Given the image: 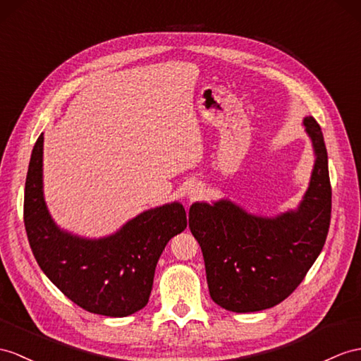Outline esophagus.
I'll list each match as a JSON object with an SVG mask.
<instances>
[{
	"label": "esophagus",
	"instance_id": "esophagus-1",
	"mask_svg": "<svg viewBox=\"0 0 361 361\" xmlns=\"http://www.w3.org/2000/svg\"><path fill=\"white\" fill-rule=\"evenodd\" d=\"M202 192H204V188H202L199 183H195V185H191L188 190H187V197L190 200H196L202 196Z\"/></svg>",
	"mask_w": 361,
	"mask_h": 361
}]
</instances>
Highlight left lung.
I'll use <instances>...</instances> for the list:
<instances>
[{"instance_id":"left-lung-1","label":"left lung","mask_w":361,"mask_h":361,"mask_svg":"<svg viewBox=\"0 0 361 361\" xmlns=\"http://www.w3.org/2000/svg\"><path fill=\"white\" fill-rule=\"evenodd\" d=\"M303 126L315 159L295 209L259 216L225 197L190 207V230L204 254L209 295L226 311L256 312L283 302L323 250L332 196L328 153L317 121L306 116Z\"/></svg>"}]
</instances>
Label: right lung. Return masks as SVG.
I'll list each match as a JSON object with an SVG mask.
<instances>
[{
	"label": "right lung",
	"mask_w": 361,
	"mask_h": 361,
	"mask_svg": "<svg viewBox=\"0 0 361 361\" xmlns=\"http://www.w3.org/2000/svg\"><path fill=\"white\" fill-rule=\"evenodd\" d=\"M41 133L30 156L24 191V225L39 268L82 310L127 317L148 303L165 245L187 228L185 208L171 202L145 209L116 233L89 239L58 226L44 199Z\"/></svg>",
	"instance_id": "obj_1"
}]
</instances>
